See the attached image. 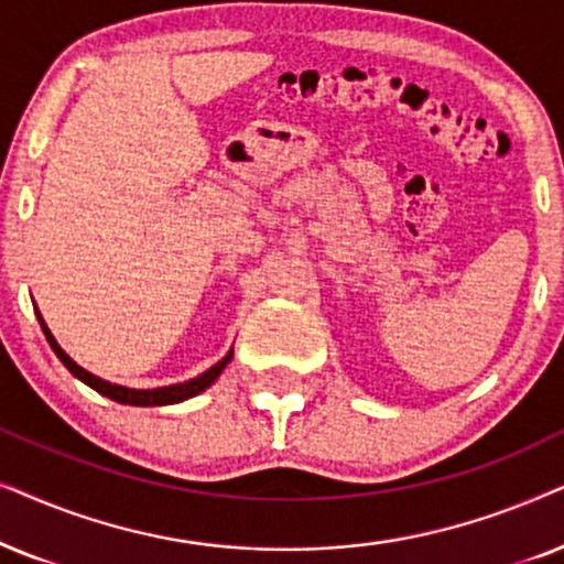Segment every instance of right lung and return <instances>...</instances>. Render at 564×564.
Returning <instances> with one entry per match:
<instances>
[{"label":"right lung","instance_id":"right-lung-1","mask_svg":"<svg viewBox=\"0 0 564 564\" xmlns=\"http://www.w3.org/2000/svg\"><path fill=\"white\" fill-rule=\"evenodd\" d=\"M35 317H37V322H41L43 335H46L51 350H54L58 360H62L66 369L72 371V377H77L82 384L95 389L97 394L108 397V400L120 402V404H133V408H162V404H177V402L191 400V397H195V394L206 392V389L212 387L216 379H219V373L227 369L231 356H235V348H229V352L219 360V364H214L212 369L198 373L195 379L183 381V384H170V387H156V389H131V387H123V384H112V381H105L100 377H95V373H89L87 369H82L77 360H72L69 356H66V350L56 343V337L51 335L46 319L41 317L37 306H35Z\"/></svg>","mask_w":564,"mask_h":564}]
</instances>
